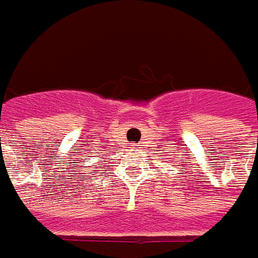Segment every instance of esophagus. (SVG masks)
Returning <instances> with one entry per match:
<instances>
[{"instance_id": "1", "label": "esophagus", "mask_w": 258, "mask_h": 258, "mask_svg": "<svg viewBox=\"0 0 258 258\" xmlns=\"http://www.w3.org/2000/svg\"><path fill=\"white\" fill-rule=\"evenodd\" d=\"M131 148H134V150H136V148H138V146L137 144H133V147H131Z\"/></svg>"}]
</instances>
